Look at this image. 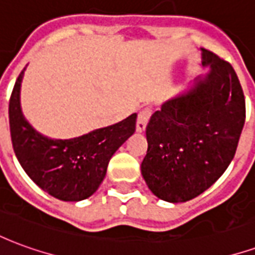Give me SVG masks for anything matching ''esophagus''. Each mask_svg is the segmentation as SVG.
I'll list each match as a JSON object with an SVG mask.
<instances>
[{
	"label": "esophagus",
	"mask_w": 255,
	"mask_h": 255,
	"mask_svg": "<svg viewBox=\"0 0 255 255\" xmlns=\"http://www.w3.org/2000/svg\"><path fill=\"white\" fill-rule=\"evenodd\" d=\"M150 115H151V112L147 108H144L142 111L138 113V119H136V132H143L144 129H146V126H147V123H149Z\"/></svg>",
	"instance_id": "obj_1"
}]
</instances>
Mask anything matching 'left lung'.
Here are the masks:
<instances>
[{
  "label": "left lung",
  "instance_id": "8db88e82",
  "mask_svg": "<svg viewBox=\"0 0 255 255\" xmlns=\"http://www.w3.org/2000/svg\"><path fill=\"white\" fill-rule=\"evenodd\" d=\"M199 50L208 72L162 102L146 127L142 176L155 197L171 203L201 195L224 173L245 126V97L234 68Z\"/></svg>",
  "mask_w": 255,
  "mask_h": 255
}]
</instances>
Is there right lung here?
Masks as SVG:
<instances>
[{"label": "right lung", "instance_id": "right-lung-1", "mask_svg": "<svg viewBox=\"0 0 255 255\" xmlns=\"http://www.w3.org/2000/svg\"><path fill=\"white\" fill-rule=\"evenodd\" d=\"M25 68L9 101V126L14 154L32 182L65 202L91 197L105 179L117 149L135 132L136 113L108 127L71 139H53L38 132L21 111L20 91Z\"/></svg>", "mask_w": 255, "mask_h": 255}]
</instances>
